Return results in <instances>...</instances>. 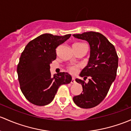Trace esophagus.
I'll use <instances>...</instances> for the list:
<instances>
[{"label": "esophagus", "mask_w": 131, "mask_h": 131, "mask_svg": "<svg viewBox=\"0 0 131 131\" xmlns=\"http://www.w3.org/2000/svg\"><path fill=\"white\" fill-rule=\"evenodd\" d=\"M75 83H76V81H75V78H72V79H71V84H75Z\"/></svg>", "instance_id": "obj_1"}]
</instances>
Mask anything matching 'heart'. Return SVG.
Here are the masks:
<instances>
[{"label": "heart", "mask_w": 131, "mask_h": 131, "mask_svg": "<svg viewBox=\"0 0 131 131\" xmlns=\"http://www.w3.org/2000/svg\"><path fill=\"white\" fill-rule=\"evenodd\" d=\"M85 45V44L82 43V42H77V43L74 44L73 46H81V45ZM68 68L70 73H75L78 71V66H69Z\"/></svg>", "instance_id": "1"}]
</instances>
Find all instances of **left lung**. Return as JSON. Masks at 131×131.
<instances>
[{
  "label": "left lung",
  "mask_w": 131,
  "mask_h": 131,
  "mask_svg": "<svg viewBox=\"0 0 131 131\" xmlns=\"http://www.w3.org/2000/svg\"><path fill=\"white\" fill-rule=\"evenodd\" d=\"M73 36L88 41L90 46L89 63L80 73L84 78L89 77V81L86 83L82 80H75L82 85L83 91L73 99L81 108H92L98 105L107 95L116 77L119 58L114 45L100 33L90 31Z\"/></svg>",
  "instance_id": "8db88e82"
}]
</instances>
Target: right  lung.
I'll return each instance as SVG.
<instances>
[{"label": "right lung", "instance_id": "1", "mask_svg": "<svg viewBox=\"0 0 131 131\" xmlns=\"http://www.w3.org/2000/svg\"><path fill=\"white\" fill-rule=\"evenodd\" d=\"M70 36V34L62 36L42 34L30 41L20 55L17 68L20 89L32 104L48 105L53 101L60 85L71 82L68 73L53 77L49 70V64L56 58V48Z\"/></svg>", "mask_w": 131, "mask_h": 131}]
</instances>
